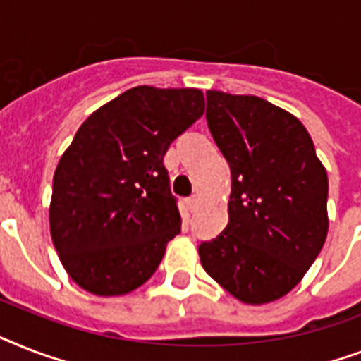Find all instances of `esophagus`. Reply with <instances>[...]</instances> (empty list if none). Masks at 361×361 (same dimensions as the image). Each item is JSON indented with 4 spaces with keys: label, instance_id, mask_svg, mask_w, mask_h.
<instances>
[{
    "label": "esophagus",
    "instance_id": "34e87169",
    "mask_svg": "<svg viewBox=\"0 0 361 361\" xmlns=\"http://www.w3.org/2000/svg\"><path fill=\"white\" fill-rule=\"evenodd\" d=\"M187 206H189L190 211L198 209V196H190V198H187Z\"/></svg>",
    "mask_w": 361,
    "mask_h": 361
}]
</instances>
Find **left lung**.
Segmentation results:
<instances>
[{"instance_id":"8db88e82","label":"left lung","mask_w":361,"mask_h":361,"mask_svg":"<svg viewBox=\"0 0 361 361\" xmlns=\"http://www.w3.org/2000/svg\"><path fill=\"white\" fill-rule=\"evenodd\" d=\"M206 96L231 195L228 226L198 247L202 267L237 300L272 302L302 280L326 241V171L291 113L257 96Z\"/></svg>"}]
</instances>
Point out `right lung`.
<instances>
[{"mask_svg": "<svg viewBox=\"0 0 361 361\" xmlns=\"http://www.w3.org/2000/svg\"><path fill=\"white\" fill-rule=\"evenodd\" d=\"M204 109L198 89L140 85L81 124L55 169L49 230L85 291L126 295L159 267L181 230L163 157Z\"/></svg>", "mask_w": 361, "mask_h": 361, "instance_id": "1", "label": "right lung"}]
</instances>
